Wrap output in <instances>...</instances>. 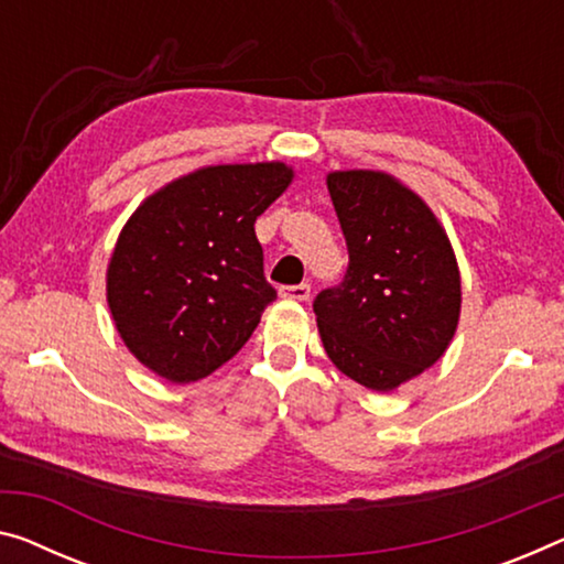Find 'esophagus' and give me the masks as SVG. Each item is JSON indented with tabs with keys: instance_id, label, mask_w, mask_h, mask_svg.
<instances>
[{
	"instance_id": "34e87169",
	"label": "esophagus",
	"mask_w": 564,
	"mask_h": 564,
	"mask_svg": "<svg viewBox=\"0 0 564 564\" xmlns=\"http://www.w3.org/2000/svg\"><path fill=\"white\" fill-rule=\"evenodd\" d=\"M280 294H282L284 300L307 302V300H310V284H292V288H282Z\"/></svg>"
}]
</instances>
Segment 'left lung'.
<instances>
[{
    "label": "left lung",
    "mask_w": 564,
    "mask_h": 564,
    "mask_svg": "<svg viewBox=\"0 0 564 564\" xmlns=\"http://www.w3.org/2000/svg\"><path fill=\"white\" fill-rule=\"evenodd\" d=\"M348 241L340 288L315 297L319 340L355 383L391 393L431 368L462 317V274L446 229L423 198L386 171L327 173Z\"/></svg>",
    "instance_id": "1"
}]
</instances>
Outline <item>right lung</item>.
Wrapping results in <instances>:
<instances>
[{"label": "right lung", "instance_id": "add662e5", "mask_svg": "<svg viewBox=\"0 0 564 564\" xmlns=\"http://www.w3.org/2000/svg\"><path fill=\"white\" fill-rule=\"evenodd\" d=\"M294 178L282 161L219 163L145 196L106 272L116 330L169 383H194L241 350L276 292L254 221Z\"/></svg>", "mask_w": 564, "mask_h": 564}]
</instances>
